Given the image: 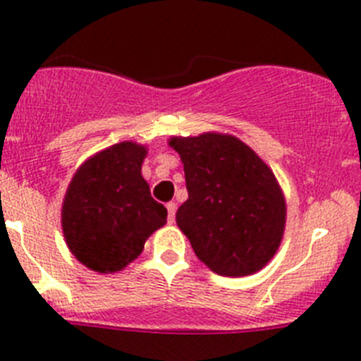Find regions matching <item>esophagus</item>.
<instances>
[{
	"label": "esophagus",
	"mask_w": 361,
	"mask_h": 361,
	"mask_svg": "<svg viewBox=\"0 0 361 361\" xmlns=\"http://www.w3.org/2000/svg\"><path fill=\"white\" fill-rule=\"evenodd\" d=\"M166 208H168V222H170V224H173L175 213H177V204L168 202V204H166Z\"/></svg>",
	"instance_id": "obj_1"
}]
</instances>
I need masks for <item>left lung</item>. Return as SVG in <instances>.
I'll return each instance as SVG.
<instances>
[{
  "mask_svg": "<svg viewBox=\"0 0 361 361\" xmlns=\"http://www.w3.org/2000/svg\"><path fill=\"white\" fill-rule=\"evenodd\" d=\"M188 200L177 226L212 271L245 276L275 257L286 228V199L275 173L247 145L224 133L171 137Z\"/></svg>",
  "mask_w": 361,
  "mask_h": 361,
  "instance_id": "1",
  "label": "left lung"
}]
</instances>
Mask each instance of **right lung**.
Here are the masks:
<instances>
[{
	"mask_svg": "<svg viewBox=\"0 0 361 361\" xmlns=\"http://www.w3.org/2000/svg\"><path fill=\"white\" fill-rule=\"evenodd\" d=\"M146 153L137 142H119L95 153L73 175L63 200V235L88 269H124L141 255L146 238L166 224L168 212L141 173Z\"/></svg>",
	"mask_w": 361,
	"mask_h": 361,
	"instance_id": "obj_1",
	"label": "right lung"
}]
</instances>
